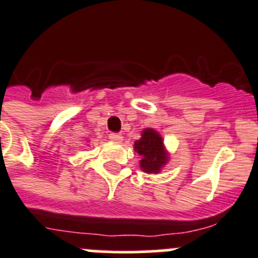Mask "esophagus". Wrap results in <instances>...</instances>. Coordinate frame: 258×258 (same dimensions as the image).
<instances>
[{"mask_svg": "<svg viewBox=\"0 0 258 258\" xmlns=\"http://www.w3.org/2000/svg\"><path fill=\"white\" fill-rule=\"evenodd\" d=\"M109 139L112 141H114V143H121L123 140V136L121 134H110Z\"/></svg>", "mask_w": 258, "mask_h": 258, "instance_id": "esophagus-1", "label": "esophagus"}]
</instances>
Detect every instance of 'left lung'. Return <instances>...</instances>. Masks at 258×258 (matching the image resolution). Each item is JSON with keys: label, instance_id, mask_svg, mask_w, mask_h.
<instances>
[{"label": "left lung", "instance_id": "8db88e82", "mask_svg": "<svg viewBox=\"0 0 258 258\" xmlns=\"http://www.w3.org/2000/svg\"><path fill=\"white\" fill-rule=\"evenodd\" d=\"M135 151L140 154V167L145 173H159L168 163V153L163 137L154 128H145L140 140L135 141Z\"/></svg>", "mask_w": 258, "mask_h": 258}]
</instances>
